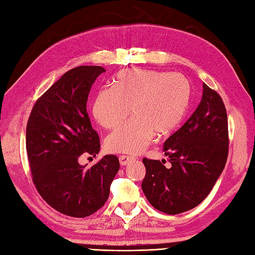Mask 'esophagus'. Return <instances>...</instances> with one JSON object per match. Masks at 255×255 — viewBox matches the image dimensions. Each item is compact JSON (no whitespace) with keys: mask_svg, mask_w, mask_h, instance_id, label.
Segmentation results:
<instances>
[{"mask_svg":"<svg viewBox=\"0 0 255 255\" xmlns=\"http://www.w3.org/2000/svg\"><path fill=\"white\" fill-rule=\"evenodd\" d=\"M130 160L131 158L128 155H119V163H121V165H127Z\"/></svg>","mask_w":255,"mask_h":255,"instance_id":"obj_1","label":"esophagus"}]
</instances>
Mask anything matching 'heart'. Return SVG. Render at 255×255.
Instances as JSON below:
<instances>
[{
    "label": "heart",
    "mask_w": 255,
    "mask_h": 255,
    "mask_svg": "<svg viewBox=\"0 0 255 255\" xmlns=\"http://www.w3.org/2000/svg\"><path fill=\"white\" fill-rule=\"evenodd\" d=\"M191 100V84L181 74L133 69L119 72L113 88L102 89L94 99L93 116L100 126L114 129L127 117L132 119L108 134L106 149L114 153L138 154L154 134L169 136L181 124Z\"/></svg>",
    "instance_id": "obj_1"
}]
</instances>
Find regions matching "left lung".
Segmentation results:
<instances>
[{
	"label": "left lung",
	"instance_id": "8db88e82",
	"mask_svg": "<svg viewBox=\"0 0 255 255\" xmlns=\"http://www.w3.org/2000/svg\"><path fill=\"white\" fill-rule=\"evenodd\" d=\"M228 119L217 92L203 84V96L187 122L165 140V161L144 158L141 187L149 203L162 213L193 209L208 196L228 156Z\"/></svg>",
	"mask_w": 255,
	"mask_h": 255
}]
</instances>
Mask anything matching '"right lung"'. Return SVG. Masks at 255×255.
Wrapping results in <instances>:
<instances>
[{
    "mask_svg": "<svg viewBox=\"0 0 255 255\" xmlns=\"http://www.w3.org/2000/svg\"><path fill=\"white\" fill-rule=\"evenodd\" d=\"M105 69L81 66L64 73L35 103L26 128V150L32 182L40 196L59 213L84 218L104 206L119 170L108 154L91 167L80 156L100 152L86 102L92 85Z\"/></svg>",
    "mask_w": 255,
    "mask_h": 255,
    "instance_id": "obj_1",
    "label": "right lung"
}]
</instances>
